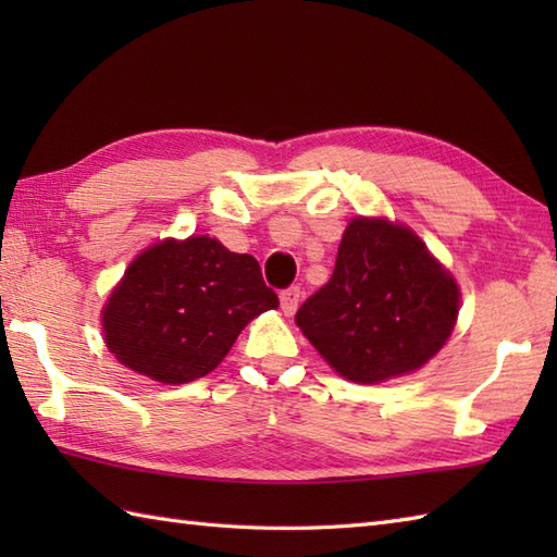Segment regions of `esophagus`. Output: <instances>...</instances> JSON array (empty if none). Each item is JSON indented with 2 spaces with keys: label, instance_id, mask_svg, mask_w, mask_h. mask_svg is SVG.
Instances as JSON below:
<instances>
[{
  "label": "esophagus",
  "instance_id": "obj_1",
  "mask_svg": "<svg viewBox=\"0 0 557 557\" xmlns=\"http://www.w3.org/2000/svg\"><path fill=\"white\" fill-rule=\"evenodd\" d=\"M299 304H301V289L299 287H292V289L280 294V306H282V313H285V315L297 313Z\"/></svg>",
  "mask_w": 557,
  "mask_h": 557
}]
</instances>
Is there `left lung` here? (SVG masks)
I'll return each instance as SVG.
<instances>
[{"label": "left lung", "mask_w": 557, "mask_h": 557, "mask_svg": "<svg viewBox=\"0 0 557 557\" xmlns=\"http://www.w3.org/2000/svg\"><path fill=\"white\" fill-rule=\"evenodd\" d=\"M461 292L421 236L387 218H351L335 272L299 309L304 337L345 381L377 385L423 369L457 325Z\"/></svg>", "instance_id": "left-lung-1"}]
</instances>
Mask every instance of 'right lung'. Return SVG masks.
Masks as SVG:
<instances>
[{"mask_svg":"<svg viewBox=\"0 0 557 557\" xmlns=\"http://www.w3.org/2000/svg\"><path fill=\"white\" fill-rule=\"evenodd\" d=\"M277 306L253 256L208 234L168 236L144 248L110 292L102 339L128 371L184 385L215 371L242 330Z\"/></svg>","mask_w":557,"mask_h":557,"instance_id":"add662e5","label":"right lung"}]
</instances>
